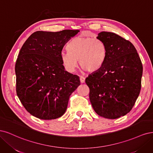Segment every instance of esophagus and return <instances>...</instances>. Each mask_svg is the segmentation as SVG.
Wrapping results in <instances>:
<instances>
[{"label": "esophagus", "instance_id": "esophagus-1", "mask_svg": "<svg viewBox=\"0 0 153 153\" xmlns=\"http://www.w3.org/2000/svg\"><path fill=\"white\" fill-rule=\"evenodd\" d=\"M80 81L81 83H84L85 82V77L83 76H81L80 77Z\"/></svg>", "mask_w": 153, "mask_h": 153}]
</instances>
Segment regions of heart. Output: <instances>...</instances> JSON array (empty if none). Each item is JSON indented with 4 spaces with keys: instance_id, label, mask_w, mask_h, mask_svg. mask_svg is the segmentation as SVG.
<instances>
[{
    "instance_id": "b5f03b06",
    "label": "heart",
    "mask_w": 153,
    "mask_h": 153,
    "mask_svg": "<svg viewBox=\"0 0 153 153\" xmlns=\"http://www.w3.org/2000/svg\"><path fill=\"white\" fill-rule=\"evenodd\" d=\"M67 52H62L60 58L63 65L70 72L74 71L77 60L82 69L90 72L98 71L104 63L107 54L105 43L91 37L77 36L67 45Z\"/></svg>"
}]
</instances>
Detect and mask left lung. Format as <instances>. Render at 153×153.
Masks as SVG:
<instances>
[{
	"label": "left lung",
	"instance_id": "8db88e82",
	"mask_svg": "<svg viewBox=\"0 0 153 153\" xmlns=\"http://www.w3.org/2000/svg\"><path fill=\"white\" fill-rule=\"evenodd\" d=\"M97 38L105 43L107 54L102 67L85 80L90 100L97 114L117 119L132 109L140 94L142 62L131 42L117 34L102 32Z\"/></svg>",
	"mask_w": 153,
	"mask_h": 153
}]
</instances>
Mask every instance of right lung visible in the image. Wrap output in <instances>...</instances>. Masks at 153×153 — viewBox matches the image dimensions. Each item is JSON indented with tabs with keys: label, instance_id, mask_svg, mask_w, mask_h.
<instances>
[{
	"label": "right lung",
	"instance_id": "add662e5",
	"mask_svg": "<svg viewBox=\"0 0 153 153\" xmlns=\"http://www.w3.org/2000/svg\"><path fill=\"white\" fill-rule=\"evenodd\" d=\"M79 32L37 31L22 46L15 64L16 94L25 109L50 120L65 112L79 77L66 71L60 58L65 44Z\"/></svg>",
	"mask_w": 153,
	"mask_h": 153
}]
</instances>
